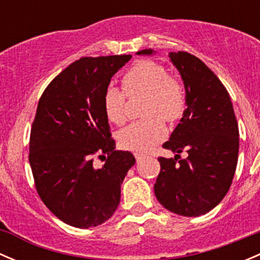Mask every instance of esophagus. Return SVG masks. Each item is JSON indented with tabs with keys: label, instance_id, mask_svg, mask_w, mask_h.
<instances>
[{
	"label": "esophagus",
	"instance_id": "34e87169",
	"mask_svg": "<svg viewBox=\"0 0 260 260\" xmlns=\"http://www.w3.org/2000/svg\"><path fill=\"white\" fill-rule=\"evenodd\" d=\"M135 157H136V159H137V162H140L141 159H143L146 157V154H143V153H140V152H135Z\"/></svg>",
	"mask_w": 260,
	"mask_h": 260
}]
</instances>
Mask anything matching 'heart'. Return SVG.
<instances>
[{"label": "heart", "mask_w": 260, "mask_h": 260, "mask_svg": "<svg viewBox=\"0 0 260 260\" xmlns=\"http://www.w3.org/2000/svg\"><path fill=\"white\" fill-rule=\"evenodd\" d=\"M123 88L128 95L147 96L145 119L136 120L118 133V142L125 149L146 152L166 136L165 120L179 119L185 109V93L181 84L170 78L166 69L157 62L142 60L123 77ZM103 108L107 118L115 124L125 120V94L114 85H108L103 94Z\"/></svg>", "instance_id": "1"}]
</instances>
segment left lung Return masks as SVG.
Listing matches in <instances>:
<instances>
[{"instance_id":"1","label":"left lung","mask_w":260,"mask_h":260,"mask_svg":"<svg viewBox=\"0 0 260 260\" xmlns=\"http://www.w3.org/2000/svg\"><path fill=\"white\" fill-rule=\"evenodd\" d=\"M138 55L156 54L145 49ZM185 86L186 109L164 143L174 158L159 157L154 195L165 209L182 216L206 214L232 185L239 153V128L230 95L219 78L193 55L170 52ZM185 150L186 159L179 153Z\"/></svg>"}]
</instances>
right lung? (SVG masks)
<instances>
[{"label":"right lung","mask_w":260,"mask_h":260,"mask_svg":"<svg viewBox=\"0 0 260 260\" xmlns=\"http://www.w3.org/2000/svg\"><path fill=\"white\" fill-rule=\"evenodd\" d=\"M132 55L81 57L62 70L41 95L30 136L36 190L61 221L88 229L117 210L120 185L136 158L115 151L103 94ZM105 161L93 165V156Z\"/></svg>","instance_id":"obj_1"}]
</instances>
